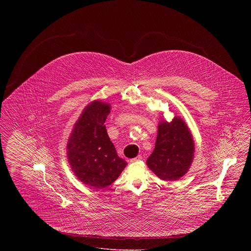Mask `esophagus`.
Returning a JSON list of instances; mask_svg holds the SVG:
<instances>
[{"instance_id": "34e87169", "label": "esophagus", "mask_w": 251, "mask_h": 251, "mask_svg": "<svg viewBox=\"0 0 251 251\" xmlns=\"http://www.w3.org/2000/svg\"><path fill=\"white\" fill-rule=\"evenodd\" d=\"M141 159H142V155H137L136 157L131 158L129 161H130V162H136V161H139V160H141Z\"/></svg>"}]
</instances>
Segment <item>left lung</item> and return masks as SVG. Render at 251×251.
Returning a JSON list of instances; mask_svg holds the SVG:
<instances>
[{
  "mask_svg": "<svg viewBox=\"0 0 251 251\" xmlns=\"http://www.w3.org/2000/svg\"><path fill=\"white\" fill-rule=\"evenodd\" d=\"M194 141L179 117L158 125L155 147L147 159L148 167L163 180H177L188 171L194 156Z\"/></svg>",
  "mask_w": 251,
  "mask_h": 251,
  "instance_id": "1",
  "label": "left lung"
}]
</instances>
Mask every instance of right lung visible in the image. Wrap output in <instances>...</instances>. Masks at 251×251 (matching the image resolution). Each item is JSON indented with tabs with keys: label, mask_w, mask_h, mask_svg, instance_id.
I'll return each instance as SVG.
<instances>
[{
	"label": "right lung",
	"mask_w": 251,
	"mask_h": 251,
	"mask_svg": "<svg viewBox=\"0 0 251 251\" xmlns=\"http://www.w3.org/2000/svg\"><path fill=\"white\" fill-rule=\"evenodd\" d=\"M109 103L95 100L83 110L68 142V159L80 181L93 188H104L119 178L127 162L119 157L110 141L105 120Z\"/></svg>",
	"instance_id": "add662e5"
}]
</instances>
